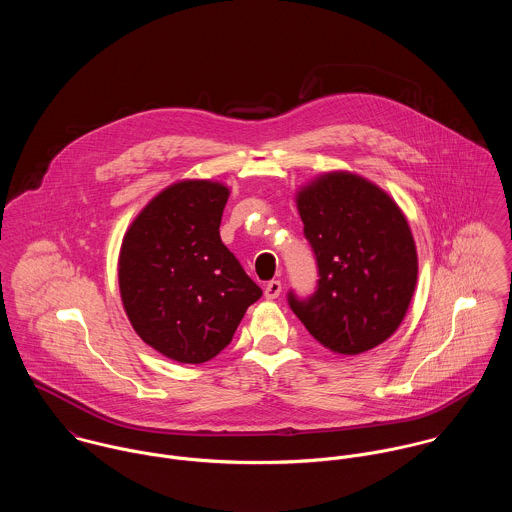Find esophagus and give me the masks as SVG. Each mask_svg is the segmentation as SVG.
Returning a JSON list of instances; mask_svg holds the SVG:
<instances>
[{
    "label": "esophagus",
    "mask_w": 512,
    "mask_h": 512,
    "mask_svg": "<svg viewBox=\"0 0 512 512\" xmlns=\"http://www.w3.org/2000/svg\"><path fill=\"white\" fill-rule=\"evenodd\" d=\"M281 290H283L281 281H269V283L265 284V298L273 300V298H277L281 294Z\"/></svg>",
    "instance_id": "34e87169"
}]
</instances>
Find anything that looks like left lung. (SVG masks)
<instances>
[{"label": "left lung", "mask_w": 512, "mask_h": 512, "mask_svg": "<svg viewBox=\"0 0 512 512\" xmlns=\"http://www.w3.org/2000/svg\"><path fill=\"white\" fill-rule=\"evenodd\" d=\"M318 284L288 306L314 340L357 355L395 334L412 298L418 259L406 218L387 192L351 172H330L298 192Z\"/></svg>", "instance_id": "1"}]
</instances>
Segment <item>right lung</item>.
Segmentation results:
<instances>
[{
	"instance_id": "add662e5",
	"label": "right lung",
	"mask_w": 512,
	"mask_h": 512,
	"mask_svg": "<svg viewBox=\"0 0 512 512\" xmlns=\"http://www.w3.org/2000/svg\"><path fill=\"white\" fill-rule=\"evenodd\" d=\"M228 196L218 182H176L123 237L119 290L127 318L141 340L178 363L216 357L263 294L222 243Z\"/></svg>"
}]
</instances>
